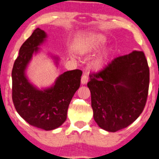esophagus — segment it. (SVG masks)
Segmentation results:
<instances>
[{
    "label": "esophagus",
    "mask_w": 159,
    "mask_h": 159,
    "mask_svg": "<svg viewBox=\"0 0 159 159\" xmlns=\"http://www.w3.org/2000/svg\"><path fill=\"white\" fill-rule=\"evenodd\" d=\"M88 80H89L88 76H87L86 74H83L81 78V83L83 85L86 84V83H87V82H88Z\"/></svg>",
    "instance_id": "1"
}]
</instances>
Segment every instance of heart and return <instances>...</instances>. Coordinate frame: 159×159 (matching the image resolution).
Instances as JSON below:
<instances>
[{
    "label": "heart",
    "mask_w": 159,
    "mask_h": 159,
    "mask_svg": "<svg viewBox=\"0 0 159 159\" xmlns=\"http://www.w3.org/2000/svg\"><path fill=\"white\" fill-rule=\"evenodd\" d=\"M105 42H106V38L105 35L98 33H91L83 39L81 44H80L79 51L82 53L96 51L105 45ZM106 57V55L102 56L94 63V66L95 69H99L103 66Z\"/></svg>",
    "instance_id": "1"
}]
</instances>
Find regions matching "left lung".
<instances>
[{"label":"left lung","mask_w":159,"mask_h":159,"mask_svg":"<svg viewBox=\"0 0 159 159\" xmlns=\"http://www.w3.org/2000/svg\"><path fill=\"white\" fill-rule=\"evenodd\" d=\"M94 120L102 129L116 132L143 112L148 97L149 68L143 52L114 58L98 73L89 74Z\"/></svg>","instance_id":"obj_1"}]
</instances>
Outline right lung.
Returning a JSON list of instances; mask_svg holds the SVG:
<instances>
[{
	"instance_id": "right-lung-1",
	"label": "right lung",
	"mask_w": 159,
	"mask_h": 159,
	"mask_svg": "<svg viewBox=\"0 0 159 159\" xmlns=\"http://www.w3.org/2000/svg\"><path fill=\"white\" fill-rule=\"evenodd\" d=\"M46 37L45 32L37 28L22 45L12 70V98L16 111L28 124L52 130L66 120L70 101L80 88L82 71L64 72L57 78L54 86L43 90L31 84L25 76V69ZM54 59L57 63L58 58Z\"/></svg>"
}]
</instances>
